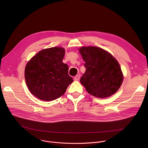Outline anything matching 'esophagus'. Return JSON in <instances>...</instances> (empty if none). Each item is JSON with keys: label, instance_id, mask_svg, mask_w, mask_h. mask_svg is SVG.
I'll return each instance as SVG.
<instances>
[{"label": "esophagus", "instance_id": "esophagus-1", "mask_svg": "<svg viewBox=\"0 0 148 148\" xmlns=\"http://www.w3.org/2000/svg\"><path fill=\"white\" fill-rule=\"evenodd\" d=\"M80 79V76L79 75H76V76L73 78L74 80H75V81L79 80V79Z\"/></svg>", "mask_w": 148, "mask_h": 148}]
</instances>
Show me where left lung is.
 <instances>
[{"instance_id": "8db88e82", "label": "left lung", "mask_w": 148, "mask_h": 148, "mask_svg": "<svg viewBox=\"0 0 148 148\" xmlns=\"http://www.w3.org/2000/svg\"><path fill=\"white\" fill-rule=\"evenodd\" d=\"M85 72L80 79L86 91L93 96L106 98L114 94L123 81L118 62L109 52L96 47H82Z\"/></svg>"}]
</instances>
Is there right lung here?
Wrapping results in <instances>:
<instances>
[{
    "instance_id": "obj_1",
    "label": "right lung",
    "mask_w": 148,
    "mask_h": 148,
    "mask_svg": "<svg viewBox=\"0 0 148 148\" xmlns=\"http://www.w3.org/2000/svg\"><path fill=\"white\" fill-rule=\"evenodd\" d=\"M64 49L52 47L39 52L27 64L24 76L28 89L37 98L52 101L63 95L73 79L63 63Z\"/></svg>"
}]
</instances>
